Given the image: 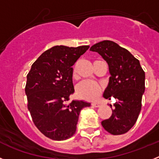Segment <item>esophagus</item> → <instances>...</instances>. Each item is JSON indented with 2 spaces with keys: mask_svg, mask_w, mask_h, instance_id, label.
Listing matches in <instances>:
<instances>
[{
  "mask_svg": "<svg viewBox=\"0 0 159 159\" xmlns=\"http://www.w3.org/2000/svg\"><path fill=\"white\" fill-rule=\"evenodd\" d=\"M92 105L93 107H101V104L99 103V102H92Z\"/></svg>",
  "mask_w": 159,
  "mask_h": 159,
  "instance_id": "1",
  "label": "esophagus"
}]
</instances>
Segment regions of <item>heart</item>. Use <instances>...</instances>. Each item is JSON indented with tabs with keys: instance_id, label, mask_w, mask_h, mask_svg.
<instances>
[{
	"instance_id": "obj_1",
	"label": "heart",
	"mask_w": 159,
	"mask_h": 159,
	"mask_svg": "<svg viewBox=\"0 0 159 159\" xmlns=\"http://www.w3.org/2000/svg\"><path fill=\"white\" fill-rule=\"evenodd\" d=\"M75 70L73 69V75L75 76ZM102 88L99 84L92 80H84L76 87V94L80 98L85 100L95 101L102 94Z\"/></svg>"
}]
</instances>
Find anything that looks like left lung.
Here are the masks:
<instances>
[{
    "instance_id": "1",
    "label": "left lung",
    "mask_w": 159,
    "mask_h": 159,
    "mask_svg": "<svg viewBox=\"0 0 159 159\" xmlns=\"http://www.w3.org/2000/svg\"><path fill=\"white\" fill-rule=\"evenodd\" d=\"M90 50L99 53L109 67L111 77L103 97L118 99L111 117L101 124L114 135L125 134L139 116L145 91V72L139 60L115 42L103 40L94 44Z\"/></svg>"
}]
</instances>
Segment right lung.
<instances>
[{
	"instance_id": "add662e5",
	"label": "right lung",
	"mask_w": 159,
	"mask_h": 159,
	"mask_svg": "<svg viewBox=\"0 0 159 159\" xmlns=\"http://www.w3.org/2000/svg\"><path fill=\"white\" fill-rule=\"evenodd\" d=\"M88 45L76 48L54 46L48 49L32 64L27 75L25 94L33 123L43 135L62 141L76 130L80 112L89 102L73 100L74 65Z\"/></svg>"
}]
</instances>
